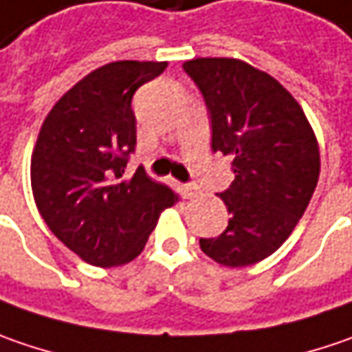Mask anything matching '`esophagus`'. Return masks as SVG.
<instances>
[{
  "instance_id": "obj_1",
  "label": "esophagus",
  "mask_w": 352,
  "mask_h": 352,
  "mask_svg": "<svg viewBox=\"0 0 352 352\" xmlns=\"http://www.w3.org/2000/svg\"><path fill=\"white\" fill-rule=\"evenodd\" d=\"M183 192H185V197H189V199H195V197H199V185H195V183H185L183 185Z\"/></svg>"
}]
</instances>
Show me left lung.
<instances>
[{
	"mask_svg": "<svg viewBox=\"0 0 352 352\" xmlns=\"http://www.w3.org/2000/svg\"><path fill=\"white\" fill-rule=\"evenodd\" d=\"M183 70L205 98L212 151L232 157V185L219 197L226 230L201 238L222 266L242 267L274 254L311 201L319 146L296 98L276 78L236 58H192Z\"/></svg>",
	"mask_w": 352,
	"mask_h": 352,
	"instance_id": "1",
	"label": "left lung"
}]
</instances>
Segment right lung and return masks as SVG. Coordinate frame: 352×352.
<instances>
[{
    "instance_id": "1",
    "label": "right lung",
    "mask_w": 352,
    "mask_h": 352,
    "mask_svg": "<svg viewBox=\"0 0 352 352\" xmlns=\"http://www.w3.org/2000/svg\"><path fill=\"white\" fill-rule=\"evenodd\" d=\"M167 63L118 60L92 70L54 104L31 157V187L54 236L85 262L122 266L144 250L163 208L177 203L167 185L126 165L135 151V90Z\"/></svg>"
}]
</instances>
